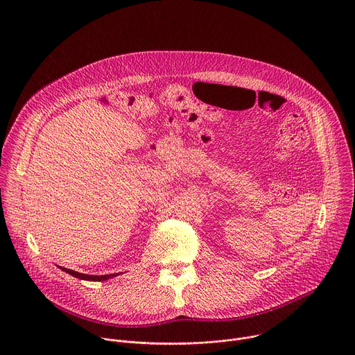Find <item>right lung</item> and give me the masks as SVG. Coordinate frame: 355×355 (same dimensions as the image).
<instances>
[{
	"label": "right lung",
	"mask_w": 355,
	"mask_h": 355,
	"mask_svg": "<svg viewBox=\"0 0 355 355\" xmlns=\"http://www.w3.org/2000/svg\"><path fill=\"white\" fill-rule=\"evenodd\" d=\"M63 271L69 272L70 275L76 277V278H80V279H87V281H105V279H110V278H114L115 274H110V275H85V274H81V272H77V271H73V270H69V268H62ZM118 275V274H116Z\"/></svg>",
	"instance_id": "right-lung-1"
}]
</instances>
